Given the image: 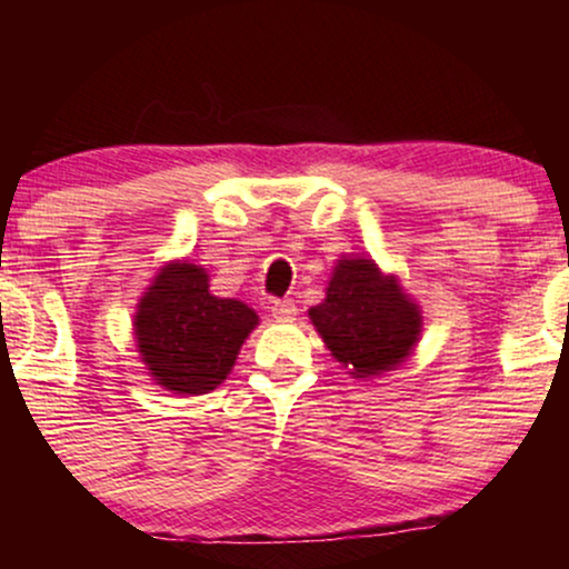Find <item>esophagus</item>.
I'll return each mask as SVG.
<instances>
[{"label": "esophagus", "mask_w": 569, "mask_h": 569, "mask_svg": "<svg viewBox=\"0 0 569 569\" xmlns=\"http://www.w3.org/2000/svg\"><path fill=\"white\" fill-rule=\"evenodd\" d=\"M271 316H274L277 321H292V318L298 316V306H295L292 300H274L271 302Z\"/></svg>", "instance_id": "esophagus-1"}]
</instances>
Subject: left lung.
<instances>
[{"label":"left lung","instance_id":"obj_1","mask_svg":"<svg viewBox=\"0 0 569 569\" xmlns=\"http://www.w3.org/2000/svg\"><path fill=\"white\" fill-rule=\"evenodd\" d=\"M333 360L349 376L372 378L411 355L422 333V310L399 279L365 256H341L323 302L308 310Z\"/></svg>","mask_w":569,"mask_h":569}]
</instances>
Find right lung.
Listing matches in <instances>:
<instances>
[{
	"mask_svg": "<svg viewBox=\"0 0 569 569\" xmlns=\"http://www.w3.org/2000/svg\"><path fill=\"white\" fill-rule=\"evenodd\" d=\"M259 316L246 302L214 298L197 263L170 261L137 306L134 339L152 380L166 391L199 396L230 376Z\"/></svg>",
	"mask_w": 569,
	"mask_h": 569,
	"instance_id": "add662e5",
	"label": "right lung"
}]
</instances>
